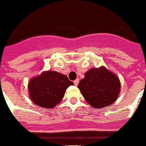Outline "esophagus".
Here are the masks:
<instances>
[{
  "instance_id": "esophagus-1",
  "label": "esophagus",
  "mask_w": 146,
  "mask_h": 146,
  "mask_svg": "<svg viewBox=\"0 0 146 146\" xmlns=\"http://www.w3.org/2000/svg\"><path fill=\"white\" fill-rule=\"evenodd\" d=\"M79 82H80V80H79V79H77V80H75V81H74V84H75V86H76V85H78Z\"/></svg>"
}]
</instances>
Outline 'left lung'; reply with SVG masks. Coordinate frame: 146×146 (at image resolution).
Here are the masks:
<instances>
[{
  "mask_svg": "<svg viewBox=\"0 0 146 146\" xmlns=\"http://www.w3.org/2000/svg\"><path fill=\"white\" fill-rule=\"evenodd\" d=\"M78 88L90 105L100 108L116 101L120 93L121 83L114 73L101 66L87 71Z\"/></svg>",
  "mask_w": 146,
  "mask_h": 146,
  "instance_id": "1",
  "label": "left lung"
}]
</instances>
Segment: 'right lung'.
I'll use <instances>...</instances> for the list:
<instances>
[{
  "label": "right lung",
  "instance_id": "obj_1",
  "mask_svg": "<svg viewBox=\"0 0 146 146\" xmlns=\"http://www.w3.org/2000/svg\"><path fill=\"white\" fill-rule=\"evenodd\" d=\"M74 84L65 75L57 71H44L30 80L28 86L31 100L40 107L52 108L63 98L66 88Z\"/></svg>",
  "mask_w": 146,
  "mask_h": 146
}]
</instances>
